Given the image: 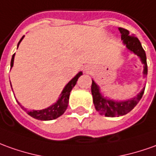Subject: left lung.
<instances>
[{"mask_svg":"<svg viewBox=\"0 0 156 156\" xmlns=\"http://www.w3.org/2000/svg\"><path fill=\"white\" fill-rule=\"evenodd\" d=\"M119 30L121 34V39L123 40V42L130 51H133L135 54H137L140 58L143 64H144V76L148 73V67H147V61H146V54L142 45L135 36V35H130L129 31L123 28H119ZM144 89L142 91L137 97L130 100L125 102H115L112 100L105 99L101 96L98 90V87L96 83L92 80V94L93 98V104L95 106V109L101 115H105L108 117H116L124 115L126 114L129 113L134 107L138 104V102L143 97Z\"/></svg>","mask_w":156,"mask_h":156,"instance_id":"1","label":"left lung"}]
</instances>
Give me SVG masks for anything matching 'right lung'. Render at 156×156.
Masks as SVG:
<instances>
[{
  "label": "right lung",
  "mask_w": 156,
  "mask_h": 156,
  "mask_svg": "<svg viewBox=\"0 0 156 156\" xmlns=\"http://www.w3.org/2000/svg\"><path fill=\"white\" fill-rule=\"evenodd\" d=\"M23 38V36L21 40L19 41V44H18V47H19V43L21 42V41ZM14 55L15 53L12 55V60H11V68L13 66V60H14ZM82 75L81 72H79L75 78H73L64 87L63 90V92L61 93V97L58 99V101L56 103L55 105H51V107L47 108V109H41V110H26V109H24L27 112L28 115H30L31 117L37 119V120H41V121H50V120H54L56 118L59 117L60 115H62L64 113V111L66 110L68 107V104H69V94L71 92L72 88L76 86V81L79 79V77ZM12 87V86H11ZM19 105L20 104L19 103ZM21 106V105H20Z\"/></svg>",
  "instance_id": "obj_1"
}]
</instances>
